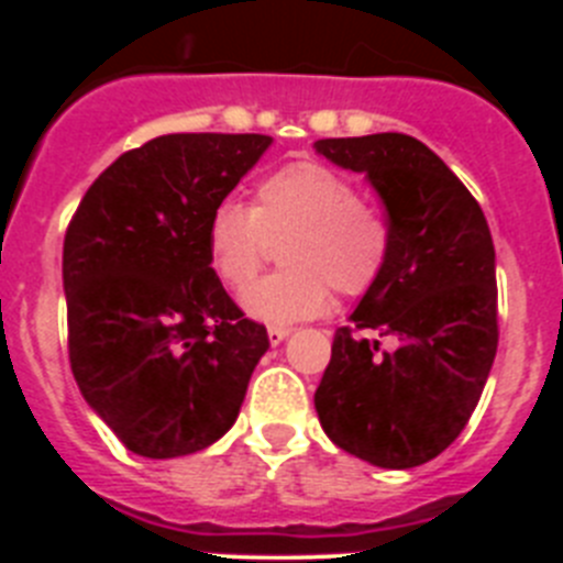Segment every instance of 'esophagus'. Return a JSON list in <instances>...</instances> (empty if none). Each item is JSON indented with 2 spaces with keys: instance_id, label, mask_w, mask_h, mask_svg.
<instances>
[{
  "instance_id": "1",
  "label": "esophagus",
  "mask_w": 563,
  "mask_h": 563,
  "mask_svg": "<svg viewBox=\"0 0 563 563\" xmlns=\"http://www.w3.org/2000/svg\"><path fill=\"white\" fill-rule=\"evenodd\" d=\"M290 332V327H271V330H267V338H271V343H282Z\"/></svg>"
}]
</instances>
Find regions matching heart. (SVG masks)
Wrapping results in <instances>:
<instances>
[{"label": "heart", "mask_w": 563, "mask_h": 563, "mask_svg": "<svg viewBox=\"0 0 563 563\" xmlns=\"http://www.w3.org/2000/svg\"><path fill=\"white\" fill-rule=\"evenodd\" d=\"M287 271L242 298L247 316L290 327L330 310L332 287L361 296L391 256V225L355 180L321 163H290L258 183L253 206L222 202L208 222V262L222 285L245 290L282 242Z\"/></svg>", "instance_id": "obj_1"}]
</instances>
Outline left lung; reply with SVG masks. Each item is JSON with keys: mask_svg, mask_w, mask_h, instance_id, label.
Masks as SVG:
<instances>
[{"mask_svg": "<svg viewBox=\"0 0 563 563\" xmlns=\"http://www.w3.org/2000/svg\"><path fill=\"white\" fill-rule=\"evenodd\" d=\"M316 152L366 180L386 206L391 256L338 327L316 389L321 429L377 467H417L460 437L499 343L496 251L479 202L426 143L400 132L327 137ZM391 334L398 350L357 336Z\"/></svg>", "mask_w": 563, "mask_h": 563, "instance_id": "obj_1", "label": "left lung"}]
</instances>
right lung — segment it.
Wrapping results in <instances>:
<instances>
[{
	"label": "right lung",
	"instance_id": "obj_1",
	"mask_svg": "<svg viewBox=\"0 0 563 563\" xmlns=\"http://www.w3.org/2000/svg\"><path fill=\"white\" fill-rule=\"evenodd\" d=\"M267 134H163L123 152L64 236L69 366L132 454H197L236 422L267 330L208 262V222Z\"/></svg>",
	"mask_w": 563,
	"mask_h": 563
}]
</instances>
